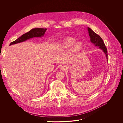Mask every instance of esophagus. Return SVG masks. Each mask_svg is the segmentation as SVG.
Returning a JSON list of instances; mask_svg holds the SVG:
<instances>
[{
    "instance_id": "obj_1",
    "label": "esophagus",
    "mask_w": 123,
    "mask_h": 123,
    "mask_svg": "<svg viewBox=\"0 0 123 123\" xmlns=\"http://www.w3.org/2000/svg\"><path fill=\"white\" fill-rule=\"evenodd\" d=\"M61 67H62V68H61V69H62L63 70L65 69V66H62Z\"/></svg>"
}]
</instances>
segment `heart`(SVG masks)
Here are the masks:
<instances>
[{"label": "heart", "instance_id": "obj_1", "mask_svg": "<svg viewBox=\"0 0 123 123\" xmlns=\"http://www.w3.org/2000/svg\"><path fill=\"white\" fill-rule=\"evenodd\" d=\"M76 39L73 37H67L61 40L60 46L63 49H70L73 46V51L74 52H78L83 48V44L80 41L76 42Z\"/></svg>", "mask_w": 123, "mask_h": 123}]
</instances>
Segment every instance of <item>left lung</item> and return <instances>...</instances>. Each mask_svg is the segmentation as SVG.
<instances>
[{"label": "left lung", "instance_id": "8db88e82", "mask_svg": "<svg viewBox=\"0 0 123 123\" xmlns=\"http://www.w3.org/2000/svg\"><path fill=\"white\" fill-rule=\"evenodd\" d=\"M88 31L89 36L90 37V41H91V42L94 44L95 45V46L99 47V48L101 49L103 52H104L106 55V59L108 61L107 50L103 39L99 35L95 33V32L90 28L88 27Z\"/></svg>", "mask_w": 123, "mask_h": 123}]
</instances>
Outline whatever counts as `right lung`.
Listing matches in <instances>:
<instances>
[{
    "label": "right lung",
    "mask_w": 123,
    "mask_h": 123,
    "mask_svg": "<svg viewBox=\"0 0 123 123\" xmlns=\"http://www.w3.org/2000/svg\"><path fill=\"white\" fill-rule=\"evenodd\" d=\"M47 29L46 28H40L32 29L29 32L23 34L22 36L17 39L16 40L14 41L13 42H12L9 45L22 42L29 39L34 37H41L44 35L45 32H46Z\"/></svg>",
    "instance_id": "add662e5"
}]
</instances>
